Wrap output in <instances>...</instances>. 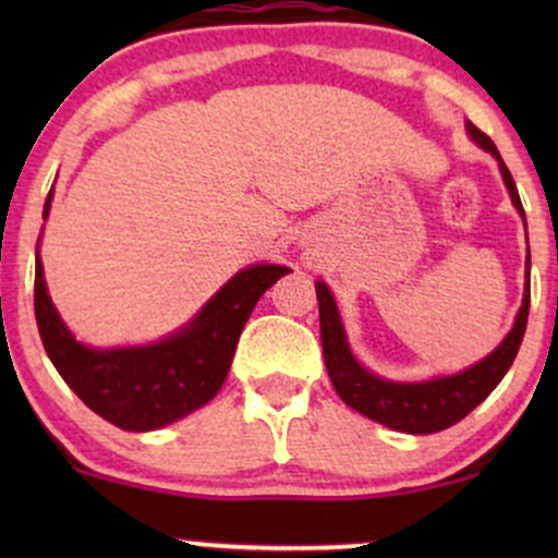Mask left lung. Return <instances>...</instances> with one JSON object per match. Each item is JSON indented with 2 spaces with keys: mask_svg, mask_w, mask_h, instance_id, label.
Segmentation results:
<instances>
[{
  "mask_svg": "<svg viewBox=\"0 0 558 558\" xmlns=\"http://www.w3.org/2000/svg\"><path fill=\"white\" fill-rule=\"evenodd\" d=\"M466 133L475 141L477 146H483L485 151H490L498 159V168H501L504 183L509 189L511 204L517 207V213L522 215L524 209L517 194L514 178H511L509 168L504 165L501 155H498L496 144L485 136L480 128L466 123ZM317 301H319V336H323V356L325 367H328L332 388L338 390V396L349 403L351 409L364 414V417L380 422V425L390 427V430L399 433H412V435H427L446 430V427L457 425L459 420H464L480 401H485L490 396V390L501 383V377L509 373L511 362H514L517 351L524 338V328H527V315H530V248H527V288H524V299L520 306V315L514 319V328L509 330V336L504 338L501 345L496 351H490L483 362L472 364L470 369L457 375L446 377H433L425 383H393L386 377H377L364 369L356 356L351 354L349 341H345L341 315H338V306L332 301L330 288L317 280Z\"/></svg>",
  "mask_w": 558,
  "mask_h": 558,
  "instance_id": "1",
  "label": "left lung"
}]
</instances>
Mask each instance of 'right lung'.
<instances>
[{"mask_svg": "<svg viewBox=\"0 0 558 558\" xmlns=\"http://www.w3.org/2000/svg\"><path fill=\"white\" fill-rule=\"evenodd\" d=\"M49 207L52 191L44 204V220ZM286 272L291 270L280 265H252L235 272L185 328L165 341L92 349L75 341L57 315L36 243V323L57 373L92 412L131 433L157 430L215 399L254 304Z\"/></svg>", "mask_w": 558, "mask_h": 558, "instance_id": "1", "label": "right lung"}]
</instances>
